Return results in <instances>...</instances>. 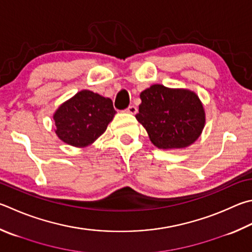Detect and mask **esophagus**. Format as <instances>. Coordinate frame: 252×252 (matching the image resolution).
Segmentation results:
<instances>
[{"label": "esophagus", "mask_w": 252, "mask_h": 252, "mask_svg": "<svg viewBox=\"0 0 252 252\" xmlns=\"http://www.w3.org/2000/svg\"><path fill=\"white\" fill-rule=\"evenodd\" d=\"M126 112L131 113V114H135L136 112H138V109H136L135 106H130L129 108L126 109Z\"/></svg>", "instance_id": "esophagus-1"}]
</instances>
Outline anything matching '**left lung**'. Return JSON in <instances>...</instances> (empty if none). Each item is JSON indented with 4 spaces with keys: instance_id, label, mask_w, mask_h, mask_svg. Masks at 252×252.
<instances>
[{
    "instance_id": "1",
    "label": "left lung",
    "mask_w": 252,
    "mask_h": 252,
    "mask_svg": "<svg viewBox=\"0 0 252 252\" xmlns=\"http://www.w3.org/2000/svg\"><path fill=\"white\" fill-rule=\"evenodd\" d=\"M135 118L158 149H183L199 138L205 126V110L198 95L189 89L152 85L140 94Z\"/></svg>"
}]
</instances>
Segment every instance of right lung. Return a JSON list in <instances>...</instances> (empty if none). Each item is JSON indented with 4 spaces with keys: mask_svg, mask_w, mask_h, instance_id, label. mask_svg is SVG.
Masks as SVG:
<instances>
[{
    "mask_svg": "<svg viewBox=\"0 0 252 252\" xmlns=\"http://www.w3.org/2000/svg\"><path fill=\"white\" fill-rule=\"evenodd\" d=\"M116 114L112 100L81 90L54 113L56 134L65 143L86 148L104 133Z\"/></svg>",
    "mask_w": 252,
    "mask_h": 252,
    "instance_id": "1",
    "label": "right lung"
}]
</instances>
